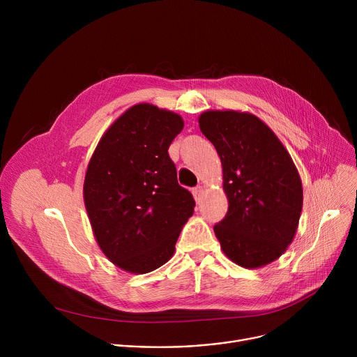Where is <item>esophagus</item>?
Wrapping results in <instances>:
<instances>
[{"label": "esophagus", "mask_w": 357, "mask_h": 357, "mask_svg": "<svg viewBox=\"0 0 357 357\" xmlns=\"http://www.w3.org/2000/svg\"><path fill=\"white\" fill-rule=\"evenodd\" d=\"M192 193H193V196H195V199H196V202H199L200 200V197H202V195H203V186H196V188H193L192 189Z\"/></svg>", "instance_id": "1"}]
</instances>
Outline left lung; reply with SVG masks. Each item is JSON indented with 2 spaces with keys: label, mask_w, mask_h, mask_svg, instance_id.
Returning a JSON list of instances; mask_svg holds the SVG:
<instances>
[{
  "label": "left lung",
  "mask_w": 357,
  "mask_h": 357,
  "mask_svg": "<svg viewBox=\"0 0 357 357\" xmlns=\"http://www.w3.org/2000/svg\"><path fill=\"white\" fill-rule=\"evenodd\" d=\"M199 127L223 167L229 209L213 227L222 250L241 267L267 266L295 236L302 211L299 174L281 141L256 116L206 112Z\"/></svg>",
  "instance_id": "8db88e82"
}]
</instances>
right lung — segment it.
Listing matches in <instances>:
<instances>
[{
	"instance_id": "add662e5",
	"label": "right lung",
	"mask_w": 357,
	"mask_h": 357,
	"mask_svg": "<svg viewBox=\"0 0 357 357\" xmlns=\"http://www.w3.org/2000/svg\"><path fill=\"white\" fill-rule=\"evenodd\" d=\"M182 128L181 116L137 105L101 137L89 162L83 195L94 237L128 273L165 264L193 215L195 199L178 183L168 154Z\"/></svg>"
}]
</instances>
